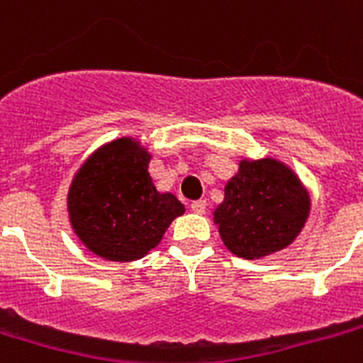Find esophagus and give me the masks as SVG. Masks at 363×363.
<instances>
[{"instance_id":"obj_1","label":"esophagus","mask_w":363,"mask_h":363,"mask_svg":"<svg viewBox=\"0 0 363 363\" xmlns=\"http://www.w3.org/2000/svg\"><path fill=\"white\" fill-rule=\"evenodd\" d=\"M206 207H207L206 200H196L190 203V209H192L194 213H198V215H203V213H206Z\"/></svg>"}]
</instances>
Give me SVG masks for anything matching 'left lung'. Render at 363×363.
<instances>
[{"instance_id":"left-lung-1","label":"left lung","mask_w":363,"mask_h":363,"mask_svg":"<svg viewBox=\"0 0 363 363\" xmlns=\"http://www.w3.org/2000/svg\"><path fill=\"white\" fill-rule=\"evenodd\" d=\"M312 200L301 177L278 157H242L213 211L225 247L259 261L291 245L311 217Z\"/></svg>"}]
</instances>
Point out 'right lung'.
<instances>
[{"label": "right lung", "mask_w": 363, "mask_h": 363, "mask_svg": "<svg viewBox=\"0 0 363 363\" xmlns=\"http://www.w3.org/2000/svg\"><path fill=\"white\" fill-rule=\"evenodd\" d=\"M150 160L140 138L125 135L99 146L74 173L66 194L68 220L93 255L138 261L186 211L175 194L157 190Z\"/></svg>", "instance_id": "1"}]
</instances>
